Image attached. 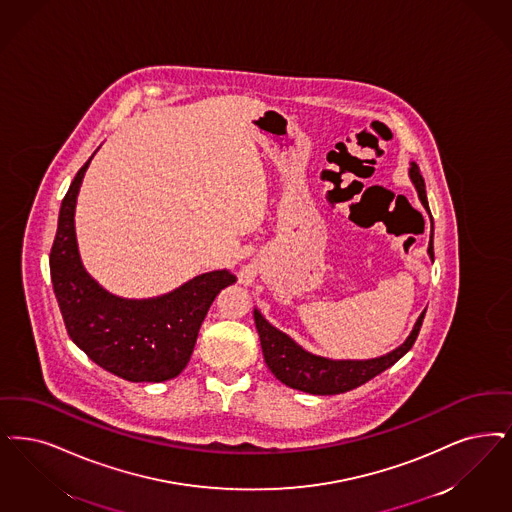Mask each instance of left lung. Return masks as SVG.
<instances>
[{"label":"left lung","instance_id":"obj_1","mask_svg":"<svg viewBox=\"0 0 512 512\" xmlns=\"http://www.w3.org/2000/svg\"><path fill=\"white\" fill-rule=\"evenodd\" d=\"M409 175H411V181L415 183L421 202L429 211V202H427V194H425V181H423L417 165H411ZM429 253L430 259L434 261L432 232H430ZM425 312L419 316L408 341L402 347L392 350L387 356L373 358V360H362V362H352V360L333 362V360H326V358L308 354L307 350L295 345L286 333L272 328L261 316L259 310L253 312V318H255V326H257L259 337H261V347H263L268 369L291 389L324 396V394H339V392L356 389V387L368 383L369 379H373L381 371L390 368L392 364H396L408 352L409 348L413 347V343L419 335V329L423 326Z\"/></svg>","mask_w":512,"mask_h":512}]
</instances>
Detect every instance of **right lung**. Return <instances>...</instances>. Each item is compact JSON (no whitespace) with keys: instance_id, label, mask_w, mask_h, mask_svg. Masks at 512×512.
<instances>
[{"instance_id":"right-lung-1","label":"right lung","mask_w":512,"mask_h":512,"mask_svg":"<svg viewBox=\"0 0 512 512\" xmlns=\"http://www.w3.org/2000/svg\"><path fill=\"white\" fill-rule=\"evenodd\" d=\"M82 165L59 213L49 255L51 282L70 339L101 368L133 383H160L177 377L188 364L205 314L217 293L234 282L226 270L196 276L173 293L150 301L108 295L83 270L74 209Z\"/></svg>"}]
</instances>
